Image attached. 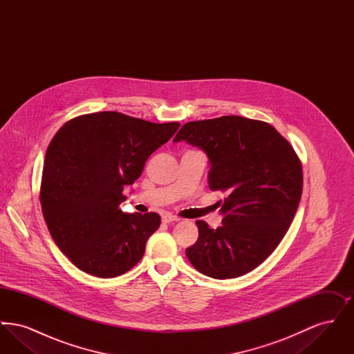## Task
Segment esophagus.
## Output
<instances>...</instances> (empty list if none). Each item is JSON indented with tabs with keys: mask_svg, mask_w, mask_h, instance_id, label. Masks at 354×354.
<instances>
[{
	"mask_svg": "<svg viewBox=\"0 0 354 354\" xmlns=\"http://www.w3.org/2000/svg\"><path fill=\"white\" fill-rule=\"evenodd\" d=\"M180 218L179 216H175V215H171V214H165L162 216V221L163 223H172V221H179Z\"/></svg>",
	"mask_w": 354,
	"mask_h": 354,
	"instance_id": "esophagus-1",
	"label": "esophagus"
}]
</instances>
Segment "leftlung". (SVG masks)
<instances>
[{"label": "left lung", "mask_w": 354, "mask_h": 354, "mask_svg": "<svg viewBox=\"0 0 354 354\" xmlns=\"http://www.w3.org/2000/svg\"><path fill=\"white\" fill-rule=\"evenodd\" d=\"M201 147L211 162L209 188L223 225L198 220L189 263L214 279H234L259 267L286 234L303 192V166L292 145L270 123L237 115L188 122L174 142Z\"/></svg>", "instance_id": "8db88e82"}]
</instances>
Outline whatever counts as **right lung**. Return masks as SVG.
<instances>
[{"instance_id":"1","label":"right lung","mask_w":354,"mask_h":354,"mask_svg":"<svg viewBox=\"0 0 354 354\" xmlns=\"http://www.w3.org/2000/svg\"><path fill=\"white\" fill-rule=\"evenodd\" d=\"M179 126L102 111L70 119L53 136L39 202L53 240L77 268L109 279L140 261L160 216L122 212L123 189Z\"/></svg>"}]
</instances>
